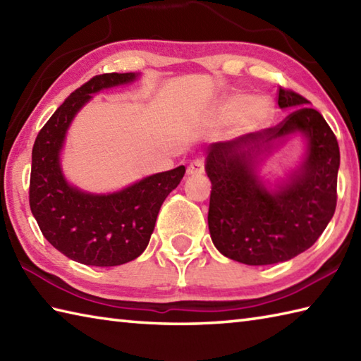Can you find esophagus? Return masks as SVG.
<instances>
[{
  "instance_id": "1",
  "label": "esophagus",
  "mask_w": 361,
  "mask_h": 361,
  "mask_svg": "<svg viewBox=\"0 0 361 361\" xmlns=\"http://www.w3.org/2000/svg\"><path fill=\"white\" fill-rule=\"evenodd\" d=\"M204 172V162L203 159H195L188 166V175H202Z\"/></svg>"
}]
</instances>
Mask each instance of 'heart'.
I'll list each match as a JSON object with an SVG mask.
<instances>
[{
    "instance_id": "b5f03b06",
    "label": "heart",
    "mask_w": 361,
    "mask_h": 361,
    "mask_svg": "<svg viewBox=\"0 0 361 361\" xmlns=\"http://www.w3.org/2000/svg\"><path fill=\"white\" fill-rule=\"evenodd\" d=\"M274 114L272 103L267 98H253L250 94L236 92V94L227 95L217 106V116L224 122L239 123L244 130H255L271 120Z\"/></svg>"
}]
</instances>
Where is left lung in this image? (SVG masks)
I'll return each instance as SVG.
<instances>
[{
	"mask_svg": "<svg viewBox=\"0 0 361 361\" xmlns=\"http://www.w3.org/2000/svg\"><path fill=\"white\" fill-rule=\"evenodd\" d=\"M308 103L280 87L279 106L294 109L283 122L208 145V227L227 258L249 266L288 261L310 249L334 217L340 147L326 118ZM294 132L307 137L306 161L283 185L267 191L255 171L259 157Z\"/></svg>",
	"mask_w": 361,
	"mask_h": 361,
	"instance_id": "left-lung-1",
	"label": "left lung"
}]
</instances>
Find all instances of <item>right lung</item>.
Returning <instances> with one entry per match:
<instances>
[{
  "instance_id": "right-lung-1",
  "label": "right lung",
  "mask_w": 361,
  "mask_h": 361,
  "mask_svg": "<svg viewBox=\"0 0 361 361\" xmlns=\"http://www.w3.org/2000/svg\"><path fill=\"white\" fill-rule=\"evenodd\" d=\"M136 73L97 75L78 87L35 137L30 207L42 235L67 258L86 266H118L145 250L166 197L185 166L154 173L112 194H87L63 178L59 153L76 112L102 89L128 84Z\"/></svg>"
}]
</instances>
